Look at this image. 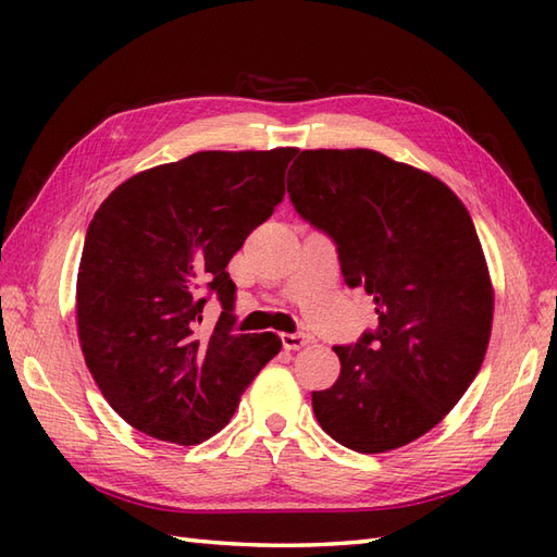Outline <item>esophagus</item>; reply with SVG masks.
<instances>
[{
	"label": "esophagus",
	"instance_id": "1",
	"mask_svg": "<svg viewBox=\"0 0 557 557\" xmlns=\"http://www.w3.org/2000/svg\"><path fill=\"white\" fill-rule=\"evenodd\" d=\"M280 337H282V347H285L287 351L301 349V347H306L311 342V337L304 335V333H282Z\"/></svg>",
	"mask_w": 557,
	"mask_h": 557
}]
</instances>
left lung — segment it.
Here are the masks:
<instances>
[{
    "label": "left lung",
    "instance_id": "left-lung-1",
    "mask_svg": "<svg viewBox=\"0 0 557 557\" xmlns=\"http://www.w3.org/2000/svg\"><path fill=\"white\" fill-rule=\"evenodd\" d=\"M294 208L337 244L342 275L363 287L375 333L335 347L342 371L313 393L321 429L354 453L397 449L467 393L493 325V285L469 210L433 174L369 148L301 150Z\"/></svg>",
    "mask_w": 557,
    "mask_h": 557
}]
</instances>
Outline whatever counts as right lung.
<instances>
[{
    "label": "right lung",
    "mask_w": 557,
    "mask_h": 557,
    "mask_svg": "<svg viewBox=\"0 0 557 557\" xmlns=\"http://www.w3.org/2000/svg\"><path fill=\"white\" fill-rule=\"evenodd\" d=\"M297 152L200 150L134 174L92 215L76 280L78 342L100 393L136 431L208 441L282 349L275 333H232L224 268L285 198ZM203 288L223 304L210 334L199 327Z\"/></svg>",
    "instance_id": "1"
}]
</instances>
